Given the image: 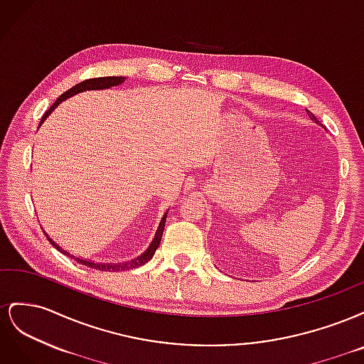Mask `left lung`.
I'll return each mask as SVG.
<instances>
[{
  "instance_id": "8db88e82",
  "label": "left lung",
  "mask_w": 364,
  "mask_h": 364,
  "mask_svg": "<svg viewBox=\"0 0 364 364\" xmlns=\"http://www.w3.org/2000/svg\"><path fill=\"white\" fill-rule=\"evenodd\" d=\"M306 114H308V117H310V118H311V119H314V121H316V123H317V124H321V121H318V119H317V118H316V117H314V115H313V114H311V112H310V111H306ZM321 126H322V124H321Z\"/></svg>"
}]
</instances>
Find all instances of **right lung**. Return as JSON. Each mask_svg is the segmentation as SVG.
<instances>
[{"instance_id": "right-lung-1", "label": "right lung", "mask_w": 364, "mask_h": 364, "mask_svg": "<svg viewBox=\"0 0 364 364\" xmlns=\"http://www.w3.org/2000/svg\"><path fill=\"white\" fill-rule=\"evenodd\" d=\"M124 80H126V77H115V75H114V77H97V79H90V80L80 82L79 85L73 86L71 90H68L67 92H63V94L58 98V100L53 103V106L48 109V111H47L46 114H43V117H42V119H41V124L43 123V121H46V118L54 111V109H56L63 100H67V98H70V97H73V95H75V94H79V92H83V91L109 90V87H111V86H118V85L123 83ZM41 124H39V126H41ZM167 213H168V211H167ZM167 213H165L164 217L161 218V223H159V226H158L155 238H153V241L150 243V246L147 247V250H146L144 253H141V255H139L138 258H135V259L126 261V262H119V264H102V262H94V261H91V259H83V258H79V257H74V255H71V253H70L68 250H63V249L56 243V241H53V240L50 238V235L46 232V230H43V234H46V237L48 238V241H50L53 247H56L59 252L63 253V255L74 258L79 264H83V266L92 267V269H95V270H102V272L129 270V269H135V267L144 266V264L149 262V261L153 258V255H155V252H156V249L159 247L161 238H162V234H164L165 220H167Z\"/></svg>"}]
</instances>
